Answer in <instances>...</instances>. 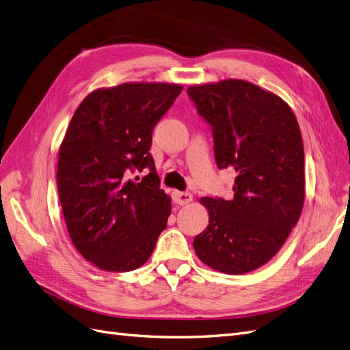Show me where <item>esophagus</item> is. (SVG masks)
I'll list each match as a JSON object with an SVG mask.
<instances>
[{
  "instance_id": "34e87169",
  "label": "esophagus",
  "mask_w": 350,
  "mask_h": 350,
  "mask_svg": "<svg viewBox=\"0 0 350 350\" xmlns=\"http://www.w3.org/2000/svg\"><path fill=\"white\" fill-rule=\"evenodd\" d=\"M174 201L179 206L189 204L193 201V194L188 191H175L174 193Z\"/></svg>"
}]
</instances>
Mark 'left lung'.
I'll list each match as a JSON object with an SVG mask.
<instances>
[{"label":"left lung","instance_id":"1","mask_svg":"<svg viewBox=\"0 0 350 350\" xmlns=\"http://www.w3.org/2000/svg\"><path fill=\"white\" fill-rule=\"evenodd\" d=\"M213 131L219 169L235 172L230 200L203 197L208 225L194 238L210 269L243 274L270 261L298 224L305 200L304 142L291 107L245 80L187 89Z\"/></svg>","mask_w":350,"mask_h":350}]
</instances>
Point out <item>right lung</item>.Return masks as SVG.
Returning <instances> with one entry per match:
<instances>
[{
	"label": "right lung",
	"mask_w": 350,
	"mask_h": 350,
	"mask_svg": "<svg viewBox=\"0 0 350 350\" xmlns=\"http://www.w3.org/2000/svg\"><path fill=\"white\" fill-rule=\"evenodd\" d=\"M181 92L175 83H122L93 90L72 115L58 153V194L72 245L94 267H142L166 228L171 197L149 150L154 125ZM144 167L150 174L133 182Z\"/></svg>",
	"instance_id": "1"
}]
</instances>
